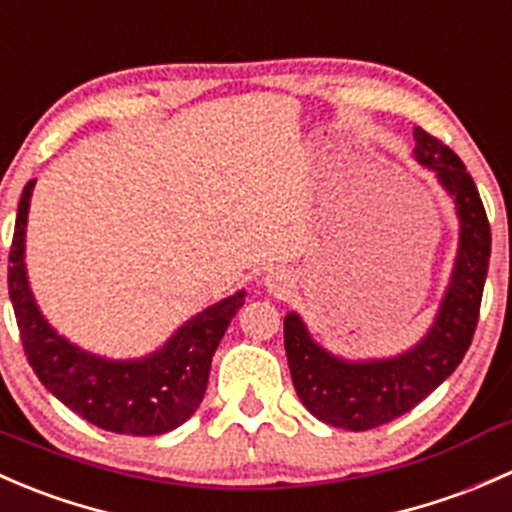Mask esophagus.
I'll use <instances>...</instances> for the list:
<instances>
[{
  "instance_id": "obj_1",
  "label": "esophagus",
  "mask_w": 512,
  "mask_h": 512,
  "mask_svg": "<svg viewBox=\"0 0 512 512\" xmlns=\"http://www.w3.org/2000/svg\"><path fill=\"white\" fill-rule=\"evenodd\" d=\"M262 282H265V289L270 294H285L292 287V275L285 270H270Z\"/></svg>"
}]
</instances>
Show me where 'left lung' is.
Returning <instances> with one entry per match:
<instances>
[{
  "label": "left lung",
  "instance_id": "left-lung-1",
  "mask_svg": "<svg viewBox=\"0 0 512 512\" xmlns=\"http://www.w3.org/2000/svg\"><path fill=\"white\" fill-rule=\"evenodd\" d=\"M414 156L456 203L458 252L436 319L409 352L347 361L319 347L297 312L285 317V352L299 401L312 416L347 431H369L404 416L456 371L476 334L490 260V225L463 160L423 128Z\"/></svg>",
  "mask_w": 512,
  "mask_h": 512
}]
</instances>
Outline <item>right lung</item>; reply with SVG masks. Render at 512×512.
Returning <instances> with one entry per match:
<instances>
[{"label": "right lung", "mask_w": 512, "mask_h": 512, "mask_svg": "<svg viewBox=\"0 0 512 512\" xmlns=\"http://www.w3.org/2000/svg\"><path fill=\"white\" fill-rule=\"evenodd\" d=\"M34 183L24 185L9 250V299L34 374L61 404L103 431L126 436L173 431L203 401L210 361L245 304V289L190 317L163 347L141 359L116 361L84 352L46 322L29 289L24 235Z\"/></svg>", "instance_id": "right-lung-1"}]
</instances>
